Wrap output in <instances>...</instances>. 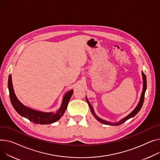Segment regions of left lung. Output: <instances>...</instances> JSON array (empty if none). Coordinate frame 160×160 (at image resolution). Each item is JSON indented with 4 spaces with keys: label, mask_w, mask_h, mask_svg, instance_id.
<instances>
[{
    "label": "left lung",
    "mask_w": 160,
    "mask_h": 160,
    "mask_svg": "<svg viewBox=\"0 0 160 160\" xmlns=\"http://www.w3.org/2000/svg\"><path fill=\"white\" fill-rule=\"evenodd\" d=\"M142 77H143V91H142V94H141V97H140V100L139 101V103H138V104L137 105V106L136 107V108L129 114L127 115L126 117H125V118H123L122 120H121L120 121H119L117 123H111V122H107L105 120H102V118H99L98 116H97V114H95L94 111V109L92 107V105L90 104L89 102L88 101V98H86V100L89 104V108H90V110H91V113L92 114V115L94 116V118L97 119L98 122H100V123H103V124H105V125H121L122 123H124L125 122H126L127 120H129V118H132V117H134L138 112L140 111V110L141 109L142 105H143V101H144V97H145V91H146V89H147V79H146V76L145 74L143 73V72L142 71Z\"/></svg>",
    "instance_id": "left-lung-1"
}]
</instances>
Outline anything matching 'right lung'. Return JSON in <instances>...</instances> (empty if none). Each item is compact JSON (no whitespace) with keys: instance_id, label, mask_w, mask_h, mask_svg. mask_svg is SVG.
Masks as SVG:
<instances>
[{"instance_id":"right-lung-1","label":"right lung","mask_w":160,"mask_h":160,"mask_svg":"<svg viewBox=\"0 0 160 160\" xmlns=\"http://www.w3.org/2000/svg\"><path fill=\"white\" fill-rule=\"evenodd\" d=\"M8 89L9 92L10 100L12 102L13 107L15 111L24 118L28 119L31 122H33L37 124H49L54 123L58 121L61 117L64 114L68 103L73 93V90L68 91L63 98L62 103L60 109L55 113L54 112H45L38 111L34 109H30L26 107L22 103H21L17 98L14 92V89L13 87L12 75L9 76L8 78Z\"/></svg>"}]
</instances>
